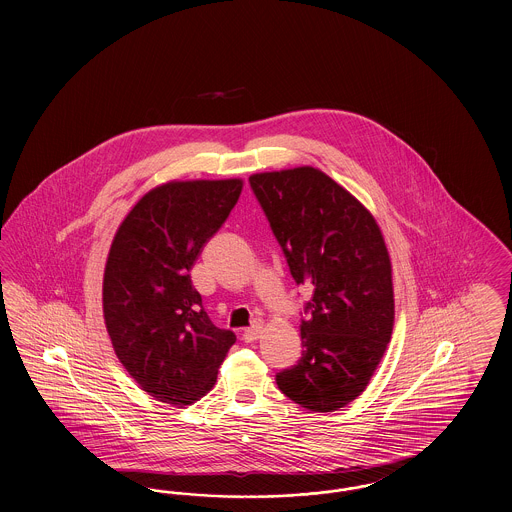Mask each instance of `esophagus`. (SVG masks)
I'll use <instances>...</instances> for the list:
<instances>
[{
  "instance_id": "34e87169",
  "label": "esophagus",
  "mask_w": 512,
  "mask_h": 512,
  "mask_svg": "<svg viewBox=\"0 0 512 512\" xmlns=\"http://www.w3.org/2000/svg\"><path fill=\"white\" fill-rule=\"evenodd\" d=\"M261 334H263V326L261 324H257V326H253V328H247L244 332V340L247 343H251V341H257L261 338Z\"/></svg>"
}]
</instances>
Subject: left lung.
Returning <instances> with one entry per match:
<instances>
[{"label": "left lung", "instance_id": "left-lung-1", "mask_svg": "<svg viewBox=\"0 0 512 512\" xmlns=\"http://www.w3.org/2000/svg\"><path fill=\"white\" fill-rule=\"evenodd\" d=\"M295 284L311 290L301 359L276 374L280 391L313 413L355 401L393 332L388 245L365 205L315 167L249 176Z\"/></svg>", "mask_w": 512, "mask_h": 512}]
</instances>
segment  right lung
Masks as SVG:
<instances>
[{
  "label": "right lung",
  "mask_w": 512,
  "mask_h": 512,
  "mask_svg": "<svg viewBox=\"0 0 512 512\" xmlns=\"http://www.w3.org/2000/svg\"><path fill=\"white\" fill-rule=\"evenodd\" d=\"M242 188V178L155 186L130 209L109 247L101 301L115 355L140 390L172 407L213 390L236 341L203 311L190 270Z\"/></svg>",
  "instance_id": "right-lung-1"
}]
</instances>
